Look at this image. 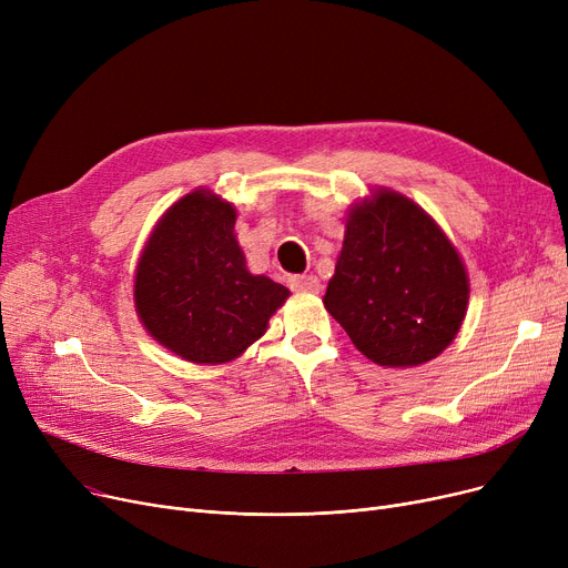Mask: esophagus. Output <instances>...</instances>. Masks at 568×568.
I'll list each match as a JSON object with an SVG mask.
<instances>
[{
  "mask_svg": "<svg viewBox=\"0 0 568 568\" xmlns=\"http://www.w3.org/2000/svg\"><path fill=\"white\" fill-rule=\"evenodd\" d=\"M290 287L294 292H311V294H317L322 290L317 276H313V274H308V276H292L290 278Z\"/></svg>",
  "mask_w": 568,
  "mask_h": 568,
  "instance_id": "esophagus-1",
  "label": "esophagus"
}]
</instances>
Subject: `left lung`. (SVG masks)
<instances>
[{
	"mask_svg": "<svg viewBox=\"0 0 568 568\" xmlns=\"http://www.w3.org/2000/svg\"><path fill=\"white\" fill-rule=\"evenodd\" d=\"M324 308L377 366L433 362L458 336L469 276L458 248L424 206L373 189L345 219Z\"/></svg>",
	"mask_w": 568,
	"mask_h": 568,
	"instance_id": "8db88e82",
	"label": "left lung"
}]
</instances>
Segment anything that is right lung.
<instances>
[{
    "instance_id": "right-lung-1",
    "label": "right lung",
    "mask_w": 568,
    "mask_h": 568,
    "mask_svg": "<svg viewBox=\"0 0 568 568\" xmlns=\"http://www.w3.org/2000/svg\"><path fill=\"white\" fill-rule=\"evenodd\" d=\"M234 223V204L200 186L165 209L138 257L133 302L144 332L191 364L234 362L290 296L248 272Z\"/></svg>"
}]
</instances>
